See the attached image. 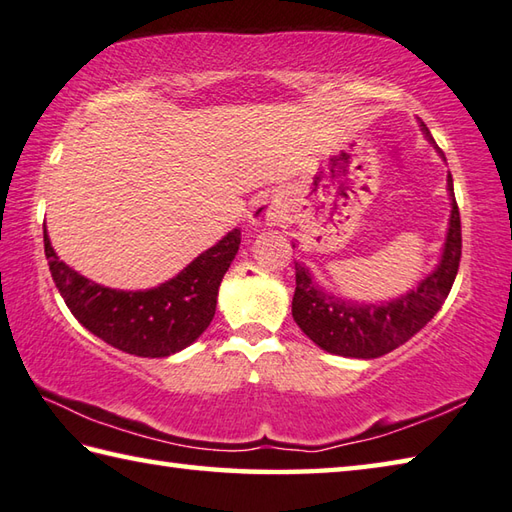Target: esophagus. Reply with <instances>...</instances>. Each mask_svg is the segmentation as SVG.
<instances>
[{
	"mask_svg": "<svg viewBox=\"0 0 512 512\" xmlns=\"http://www.w3.org/2000/svg\"><path fill=\"white\" fill-rule=\"evenodd\" d=\"M285 216H287V205H285L283 196L272 194V196H265L256 202V207L252 209V216H249V223L274 227L278 223H283Z\"/></svg>",
	"mask_w": 512,
	"mask_h": 512,
	"instance_id": "esophagus-1",
	"label": "esophagus"
}]
</instances>
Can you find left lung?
<instances>
[{
	"mask_svg": "<svg viewBox=\"0 0 512 512\" xmlns=\"http://www.w3.org/2000/svg\"><path fill=\"white\" fill-rule=\"evenodd\" d=\"M421 131L428 142L435 144L423 122ZM435 149L439 151V147ZM448 196L450 220L439 265L417 287L399 298H392L388 303H354L347 301V298L327 294L314 281L310 269L296 263L292 316L303 334H307V339L330 354L350 356V359H376V356L397 350L399 345L412 339L421 327H426V323L441 310L443 301L448 298L461 260V220L450 173ZM292 247H296V243Z\"/></svg>",
	"mask_w": 512,
	"mask_h": 512,
	"instance_id": "left-lung-1",
	"label": "left lung"
}]
</instances>
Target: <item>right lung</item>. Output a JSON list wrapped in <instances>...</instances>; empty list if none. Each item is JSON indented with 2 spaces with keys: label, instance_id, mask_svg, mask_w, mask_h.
Masks as SVG:
<instances>
[{
  "label": "right lung",
  "instance_id": "right-lung-1",
  "mask_svg": "<svg viewBox=\"0 0 512 512\" xmlns=\"http://www.w3.org/2000/svg\"><path fill=\"white\" fill-rule=\"evenodd\" d=\"M238 247L240 229H231L167 283L127 292L77 274L57 258L44 227L48 269L71 314L104 343L147 359L185 350L207 330L216 314L218 287Z\"/></svg>",
  "mask_w": 512,
  "mask_h": 512
}]
</instances>
